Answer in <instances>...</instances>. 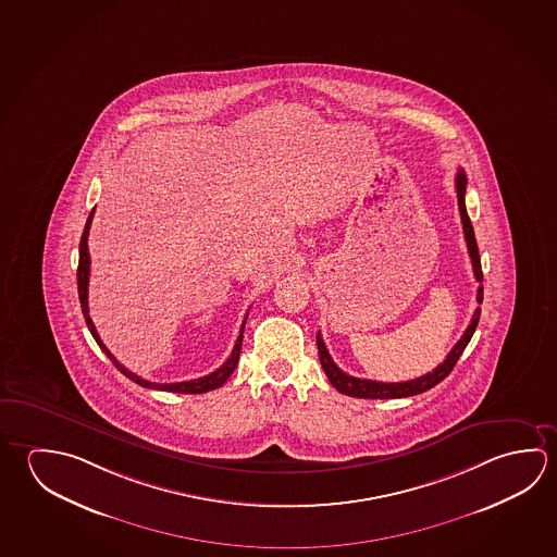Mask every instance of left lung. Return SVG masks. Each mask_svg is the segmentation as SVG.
I'll list each match as a JSON object with an SVG mask.
<instances>
[{"mask_svg":"<svg viewBox=\"0 0 557 557\" xmlns=\"http://www.w3.org/2000/svg\"><path fill=\"white\" fill-rule=\"evenodd\" d=\"M466 186H468V177L463 174V170H459L456 176V191H458V206L459 215H461V225H463V235H466V243H468L469 258H471V265H473V274L479 283L483 282V272H481V258H479L478 240H475V233L473 226L469 221L468 209H466ZM478 302H483V285L478 287ZM479 314H481V307L475 309L468 329L463 332V336L459 338L458 344L449 350L446 360L440 363L438 368L429 371L426 375H420L417 380L399 381V383H383V381L360 380V377H351L334 363L331 354L324 346L321 332H317V348H319V360H321L322 370L326 373V377L331 381L336 389L350 395V397H358V399H400V397H412L419 395L424 391L432 389L434 385H438L440 381L448 377L449 371L454 370L456 361L459 360L461 351L466 350L473 332L478 329Z\"/></svg>","mask_w":557,"mask_h":557,"instance_id":"1","label":"left lung"}]
</instances>
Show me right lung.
I'll return each mask as SVG.
<instances>
[{
  "mask_svg": "<svg viewBox=\"0 0 557 557\" xmlns=\"http://www.w3.org/2000/svg\"><path fill=\"white\" fill-rule=\"evenodd\" d=\"M94 211L96 209H91V213H89L88 221H86V228H84V233H82V240H79V262H78V295H79V305H82V312H84V319H86V324H88L89 332H91V336L96 338V342L99 344V348L108 354L109 360L115 363V368H117L123 375H127L128 380L135 381L138 383L140 387H148V389H158V391H172V393H189V395H197V393H207V391L219 389L223 383H225L228 377H231V373L235 371L236 363H238V358H240V348H243V332H245L246 321L243 322V326H240V334H238V338H236L235 348H233V354L228 356V360L219 368V370L213 371V373H209L206 377H197V380L191 381H180V383H154V381L143 380V377H138L137 373H133V371H128L123 363H119L115 360V356L111 354V351L106 348V344L101 342L99 338L98 331H96V326H94V322L89 319V309H88V285H89V252H88V235H89V226H91V219H94Z\"/></svg>",
  "mask_w": 557,
  "mask_h": 557,
  "instance_id": "1",
  "label": "right lung"
}]
</instances>
